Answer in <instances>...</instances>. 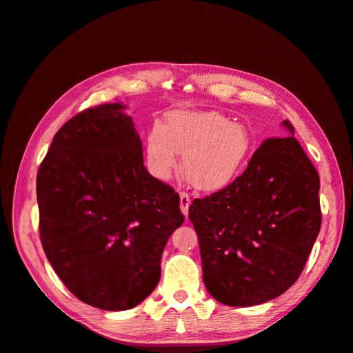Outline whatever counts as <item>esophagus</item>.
I'll use <instances>...</instances> for the list:
<instances>
[{"label": "esophagus", "mask_w": 353, "mask_h": 353, "mask_svg": "<svg viewBox=\"0 0 353 353\" xmlns=\"http://www.w3.org/2000/svg\"><path fill=\"white\" fill-rule=\"evenodd\" d=\"M190 203H191V199H190V196L187 193H181L179 194V208H181V212H183L185 216L188 215Z\"/></svg>", "instance_id": "esophagus-1"}]
</instances>
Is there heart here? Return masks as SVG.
Here are the masks:
<instances>
[{
	"instance_id": "b5f03b06",
	"label": "heart",
	"mask_w": 353,
	"mask_h": 353,
	"mask_svg": "<svg viewBox=\"0 0 353 353\" xmlns=\"http://www.w3.org/2000/svg\"><path fill=\"white\" fill-rule=\"evenodd\" d=\"M183 153L181 170L187 183L201 193L230 187L252 153L248 128L215 110L178 109L154 123L147 134L145 162L157 179H168Z\"/></svg>"
}]
</instances>
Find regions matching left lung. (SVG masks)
I'll use <instances>...</instances> for the list:
<instances>
[{
    "label": "left lung",
    "mask_w": 353,
    "mask_h": 353,
    "mask_svg": "<svg viewBox=\"0 0 353 353\" xmlns=\"http://www.w3.org/2000/svg\"><path fill=\"white\" fill-rule=\"evenodd\" d=\"M292 135L268 138L234 183L188 209L203 281L218 302L254 306L279 297L303 271L321 228L319 176Z\"/></svg>",
    "instance_id": "obj_1"
}]
</instances>
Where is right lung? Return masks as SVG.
Segmentation results:
<instances>
[{
  "instance_id": "obj_1",
  "label": "right lung",
  "mask_w": 353,
  "mask_h": 353,
  "mask_svg": "<svg viewBox=\"0 0 353 353\" xmlns=\"http://www.w3.org/2000/svg\"><path fill=\"white\" fill-rule=\"evenodd\" d=\"M125 104L73 116L37 175L39 234L59 279L83 303L126 311L160 280V259L183 225L179 196L148 174Z\"/></svg>"
}]
</instances>
